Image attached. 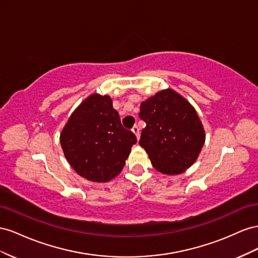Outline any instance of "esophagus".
Returning a JSON list of instances; mask_svg holds the SVG:
<instances>
[{
	"instance_id": "34e87169",
	"label": "esophagus",
	"mask_w": 258,
	"mask_h": 258,
	"mask_svg": "<svg viewBox=\"0 0 258 258\" xmlns=\"http://www.w3.org/2000/svg\"><path fill=\"white\" fill-rule=\"evenodd\" d=\"M132 131H133V133L136 135V137L139 138V127L137 126V125H134L133 128H132Z\"/></svg>"
}]
</instances>
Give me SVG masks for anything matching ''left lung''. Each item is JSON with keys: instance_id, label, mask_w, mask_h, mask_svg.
Masks as SVG:
<instances>
[{"instance_id": "1", "label": "left lung", "mask_w": 258, "mask_h": 258, "mask_svg": "<svg viewBox=\"0 0 258 258\" xmlns=\"http://www.w3.org/2000/svg\"><path fill=\"white\" fill-rule=\"evenodd\" d=\"M146 122L139 145L157 171L178 175L195 163L205 141L202 123L194 107L172 90L157 93L141 104Z\"/></svg>"}]
</instances>
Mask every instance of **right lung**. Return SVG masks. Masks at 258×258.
<instances>
[{
	"label": "right lung",
	"instance_id": "1",
	"mask_svg": "<svg viewBox=\"0 0 258 258\" xmlns=\"http://www.w3.org/2000/svg\"><path fill=\"white\" fill-rule=\"evenodd\" d=\"M136 143L133 132L122 126L111 98L97 94L77 108L60 135L64 157L73 170L98 182L120 174Z\"/></svg>",
	"mask_w": 258,
	"mask_h": 258
}]
</instances>
